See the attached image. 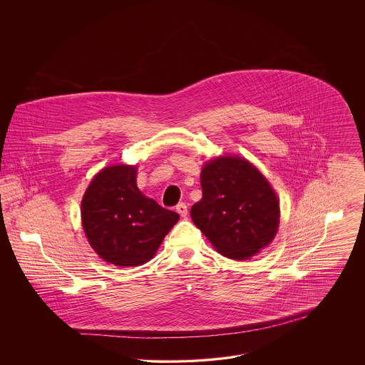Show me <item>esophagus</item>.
Masks as SVG:
<instances>
[{"instance_id": "1", "label": "esophagus", "mask_w": 365, "mask_h": 365, "mask_svg": "<svg viewBox=\"0 0 365 365\" xmlns=\"http://www.w3.org/2000/svg\"><path fill=\"white\" fill-rule=\"evenodd\" d=\"M176 212H178L183 219H186V217H187V205H186L185 202L178 204V205H176Z\"/></svg>"}]
</instances>
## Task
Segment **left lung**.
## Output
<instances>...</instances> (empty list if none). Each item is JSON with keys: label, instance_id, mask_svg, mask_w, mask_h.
<instances>
[{"label": "left lung", "instance_id": "obj_1", "mask_svg": "<svg viewBox=\"0 0 365 365\" xmlns=\"http://www.w3.org/2000/svg\"><path fill=\"white\" fill-rule=\"evenodd\" d=\"M200 180L202 198L191 207V220L216 252L231 260H250L274 241L278 195L253 163L234 155L212 157Z\"/></svg>", "mask_w": 365, "mask_h": 365}]
</instances>
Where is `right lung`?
Instances as JSON below:
<instances>
[{
    "mask_svg": "<svg viewBox=\"0 0 365 365\" xmlns=\"http://www.w3.org/2000/svg\"><path fill=\"white\" fill-rule=\"evenodd\" d=\"M138 165L113 164L94 175L81 202L88 245L108 264L138 267L156 256L179 215L137 186Z\"/></svg>",
    "mask_w": 365,
    "mask_h": 365,
    "instance_id": "obj_1",
    "label": "right lung"
}]
</instances>
